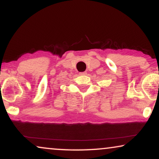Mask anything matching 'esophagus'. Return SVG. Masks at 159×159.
Masks as SVG:
<instances>
[{"instance_id":"1","label":"esophagus","mask_w":159,"mask_h":159,"mask_svg":"<svg viewBox=\"0 0 159 159\" xmlns=\"http://www.w3.org/2000/svg\"><path fill=\"white\" fill-rule=\"evenodd\" d=\"M86 72H82V73H79V75H86Z\"/></svg>"}]
</instances>
